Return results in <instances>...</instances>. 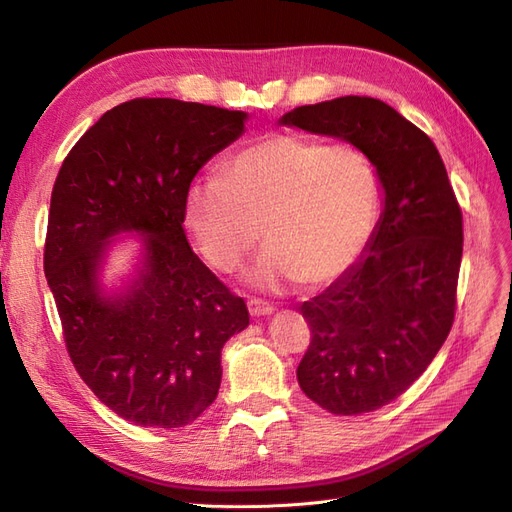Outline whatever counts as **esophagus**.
Returning a JSON list of instances; mask_svg holds the SVG:
<instances>
[{"label": "esophagus", "mask_w": 512, "mask_h": 512, "mask_svg": "<svg viewBox=\"0 0 512 512\" xmlns=\"http://www.w3.org/2000/svg\"><path fill=\"white\" fill-rule=\"evenodd\" d=\"M247 309H250V314L254 318H258V316H271L273 314V305H269L265 301H258V299L247 301Z\"/></svg>", "instance_id": "obj_1"}]
</instances>
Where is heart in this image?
I'll use <instances>...</instances> for the list:
<instances>
[{
	"mask_svg": "<svg viewBox=\"0 0 512 512\" xmlns=\"http://www.w3.org/2000/svg\"><path fill=\"white\" fill-rule=\"evenodd\" d=\"M382 209L380 170L356 145L273 134L243 147L185 194L200 252L235 271L262 237L269 243L245 280L280 290L322 288L342 277L374 239Z\"/></svg>",
	"mask_w": 512,
	"mask_h": 512,
	"instance_id": "b5f03b06",
	"label": "heart"
}]
</instances>
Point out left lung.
I'll list each match as a JSON object with an SVG mask.
<instances>
[{"mask_svg":"<svg viewBox=\"0 0 512 512\" xmlns=\"http://www.w3.org/2000/svg\"><path fill=\"white\" fill-rule=\"evenodd\" d=\"M282 126L342 138L374 158L384 205L361 258L299 312L312 342L301 391L331 414L391 404L423 374L455 318L461 209L431 138L376 98L299 106Z\"/></svg>","mask_w":512,"mask_h":512,"instance_id":"1","label":"left lung"}]
</instances>
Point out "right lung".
<instances>
[{
	"mask_svg": "<svg viewBox=\"0 0 512 512\" xmlns=\"http://www.w3.org/2000/svg\"><path fill=\"white\" fill-rule=\"evenodd\" d=\"M247 113L136 98L104 113L59 168L44 275L70 359L104 406L141 427H185L218 397L222 348L250 324L185 239V194ZM139 256L119 289L101 271L119 234Z\"/></svg>",
	"mask_w": 512,
	"mask_h": 512,
	"instance_id": "add662e5",
	"label": "right lung"
}]
</instances>
